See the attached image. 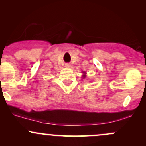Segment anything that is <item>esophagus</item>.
<instances>
[{
  "label": "esophagus",
  "instance_id": "1",
  "mask_svg": "<svg viewBox=\"0 0 146 146\" xmlns=\"http://www.w3.org/2000/svg\"><path fill=\"white\" fill-rule=\"evenodd\" d=\"M66 67H70V65L69 64H66Z\"/></svg>",
  "mask_w": 146,
  "mask_h": 146
}]
</instances>
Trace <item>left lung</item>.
<instances>
[{
    "label": "left lung",
    "instance_id": "obj_1",
    "mask_svg": "<svg viewBox=\"0 0 146 146\" xmlns=\"http://www.w3.org/2000/svg\"><path fill=\"white\" fill-rule=\"evenodd\" d=\"M85 75H84V76H83V78H85Z\"/></svg>",
    "mask_w": 146,
    "mask_h": 146
}]
</instances>
